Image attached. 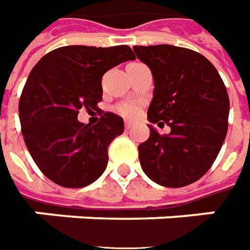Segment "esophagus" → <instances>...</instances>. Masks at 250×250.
Here are the masks:
<instances>
[{
    "label": "esophagus",
    "mask_w": 250,
    "mask_h": 250,
    "mask_svg": "<svg viewBox=\"0 0 250 250\" xmlns=\"http://www.w3.org/2000/svg\"><path fill=\"white\" fill-rule=\"evenodd\" d=\"M132 128V122H129V121H125V129L128 130V129Z\"/></svg>",
    "instance_id": "esophagus-1"
}]
</instances>
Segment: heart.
Here are the masks:
<instances>
[{"label":"heart","instance_id":"heart-1","mask_svg":"<svg viewBox=\"0 0 250 250\" xmlns=\"http://www.w3.org/2000/svg\"><path fill=\"white\" fill-rule=\"evenodd\" d=\"M117 111L124 117L132 118L137 114V105L135 103H124V104H120L117 107Z\"/></svg>","mask_w":250,"mask_h":250}]
</instances>
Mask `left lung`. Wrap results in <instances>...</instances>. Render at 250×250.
I'll return each instance as SVG.
<instances>
[{
  "mask_svg": "<svg viewBox=\"0 0 250 250\" xmlns=\"http://www.w3.org/2000/svg\"><path fill=\"white\" fill-rule=\"evenodd\" d=\"M151 70L150 137L139 146L146 175L164 187H184L215 162L227 135L230 100L215 66L198 52L173 45L133 46ZM152 123L171 128L160 135Z\"/></svg>",
  "mask_w": 250,
  "mask_h": 250,
  "instance_id": "obj_1",
  "label": "left lung"
}]
</instances>
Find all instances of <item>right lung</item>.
I'll return each instance as SVG.
<instances>
[{
    "label": "right lung",
    "mask_w": 250,
    "mask_h": 250,
    "mask_svg": "<svg viewBox=\"0 0 250 250\" xmlns=\"http://www.w3.org/2000/svg\"><path fill=\"white\" fill-rule=\"evenodd\" d=\"M128 60L135 55L126 45H70L49 52L31 70L19 102L21 133L37 167L53 183L80 188L103 175L107 147L124 132V120L105 113L92 126L77 117L82 107L98 110L102 77Z\"/></svg>",
    "instance_id": "right-lung-1"
}]
</instances>
